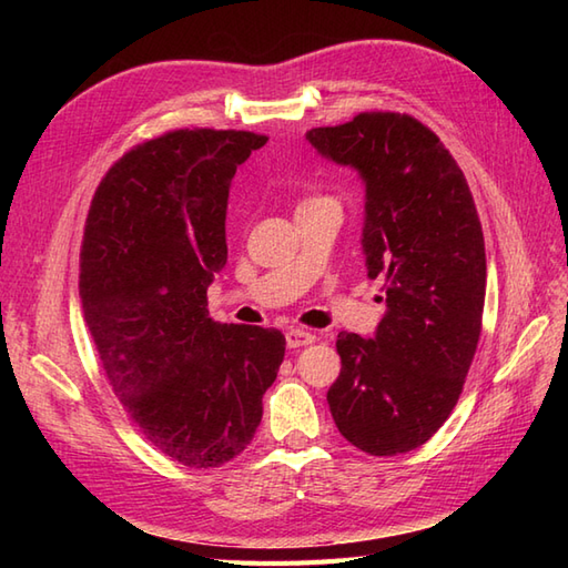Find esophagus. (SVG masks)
I'll return each mask as SVG.
<instances>
[{
    "mask_svg": "<svg viewBox=\"0 0 568 568\" xmlns=\"http://www.w3.org/2000/svg\"><path fill=\"white\" fill-rule=\"evenodd\" d=\"M285 342H287V348H300V346H307L315 342V334L305 332V329H287Z\"/></svg>",
    "mask_w": 568,
    "mask_h": 568,
    "instance_id": "34e87169",
    "label": "esophagus"
}]
</instances>
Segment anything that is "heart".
Listing matches in <instances>:
<instances>
[{
    "label": "heart",
    "mask_w": 568,
    "mask_h": 568,
    "mask_svg": "<svg viewBox=\"0 0 568 568\" xmlns=\"http://www.w3.org/2000/svg\"><path fill=\"white\" fill-rule=\"evenodd\" d=\"M305 202H312V200H305Z\"/></svg>",
    "instance_id": "b5f03b06"
}]
</instances>
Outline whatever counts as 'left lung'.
Listing matches in <instances>:
<instances>
[{"label":"left lung","instance_id":"obj_1","mask_svg":"<svg viewBox=\"0 0 568 568\" xmlns=\"http://www.w3.org/2000/svg\"><path fill=\"white\" fill-rule=\"evenodd\" d=\"M307 141L364 180L361 246L368 277H385L373 339H336L332 417L371 456L413 452L452 415L478 346L486 246L474 195L439 136L409 114L364 112Z\"/></svg>","mask_w":568,"mask_h":568}]
</instances>
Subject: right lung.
Masks as SVG:
<instances>
[{"instance_id":"right-lung-1","label":"right lung","mask_w":568,"mask_h":568,"mask_svg":"<svg viewBox=\"0 0 568 568\" xmlns=\"http://www.w3.org/2000/svg\"><path fill=\"white\" fill-rule=\"evenodd\" d=\"M265 141L178 129L141 143L104 175L84 224L80 297L102 368L143 437L190 468L246 449L285 356L277 329L207 312L232 178Z\"/></svg>"}]
</instances>
